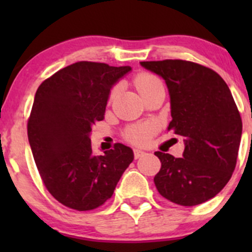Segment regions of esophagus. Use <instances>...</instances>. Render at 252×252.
<instances>
[{"label":"esophagus","instance_id":"esophagus-1","mask_svg":"<svg viewBox=\"0 0 252 252\" xmlns=\"http://www.w3.org/2000/svg\"><path fill=\"white\" fill-rule=\"evenodd\" d=\"M145 155H146V151H144V150L141 149L134 150V156H135V158H140V157L145 156Z\"/></svg>","mask_w":252,"mask_h":252}]
</instances>
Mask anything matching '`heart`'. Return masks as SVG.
Returning <instances> with one entry per match:
<instances>
[{"instance_id":"1","label":"heart","mask_w":252,"mask_h":252,"mask_svg":"<svg viewBox=\"0 0 252 252\" xmlns=\"http://www.w3.org/2000/svg\"><path fill=\"white\" fill-rule=\"evenodd\" d=\"M135 86L141 94L142 97L150 94L151 91L156 90V89L161 88L162 81L158 78L155 77L154 74L150 73H142L138 75L135 79ZM117 93V88H114L111 91V97H113ZM155 131V126L152 123H142L138 126H133L126 130V136L130 139L131 141L136 142V144H145L150 140L151 135Z\"/></svg>"}]
</instances>
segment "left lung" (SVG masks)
<instances>
[{
	"mask_svg": "<svg viewBox=\"0 0 252 252\" xmlns=\"http://www.w3.org/2000/svg\"><path fill=\"white\" fill-rule=\"evenodd\" d=\"M140 64L166 83L168 130L184 138L183 157L155 152L162 163L155 185L174 204L208 201L229 182L236 164L243 123L232 93L215 70L197 63L166 60Z\"/></svg>",
	"mask_w": 252,
	"mask_h": 252,
	"instance_id": "left-lung-1",
	"label": "left lung"
}]
</instances>
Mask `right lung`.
Here are the masks:
<instances>
[{"label":"right lung","mask_w":252,"mask_h":252,"mask_svg":"<svg viewBox=\"0 0 252 252\" xmlns=\"http://www.w3.org/2000/svg\"><path fill=\"white\" fill-rule=\"evenodd\" d=\"M131 67L77 62L50 77L37 89L28 122V139L45 187L61 204L78 211L103 205L134 152L116 144L95 156L91 128L105 118L112 88Z\"/></svg>","instance_id":"right-lung-1"}]
</instances>
